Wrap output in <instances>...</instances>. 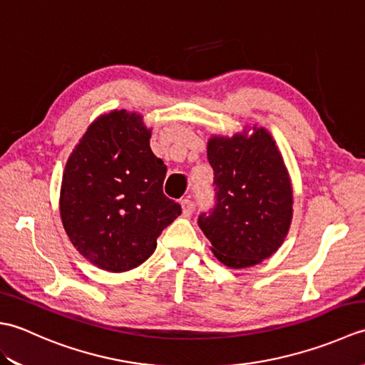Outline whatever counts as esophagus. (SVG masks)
Masks as SVG:
<instances>
[{
  "label": "esophagus",
  "mask_w": 365,
  "mask_h": 365,
  "mask_svg": "<svg viewBox=\"0 0 365 365\" xmlns=\"http://www.w3.org/2000/svg\"><path fill=\"white\" fill-rule=\"evenodd\" d=\"M180 204H182V212L185 216H190L192 213V210H195V204H192V200L190 197L183 199Z\"/></svg>",
  "instance_id": "esophagus-1"
}]
</instances>
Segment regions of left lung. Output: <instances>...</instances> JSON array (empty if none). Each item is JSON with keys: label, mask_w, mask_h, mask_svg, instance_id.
<instances>
[{"label": "left lung", "mask_w": 365, "mask_h": 365, "mask_svg": "<svg viewBox=\"0 0 365 365\" xmlns=\"http://www.w3.org/2000/svg\"><path fill=\"white\" fill-rule=\"evenodd\" d=\"M207 158L213 168L215 207L197 222L213 254L230 268L273 255L292 222V183L276 143L265 128L246 138L215 136Z\"/></svg>", "instance_id": "left-lung-1"}]
</instances>
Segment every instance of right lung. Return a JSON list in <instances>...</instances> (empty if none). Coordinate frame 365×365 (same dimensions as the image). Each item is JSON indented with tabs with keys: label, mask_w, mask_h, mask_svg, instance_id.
I'll return each instance as SVG.
<instances>
[{
	"label": "right lung",
	"mask_w": 365,
	"mask_h": 365,
	"mask_svg": "<svg viewBox=\"0 0 365 365\" xmlns=\"http://www.w3.org/2000/svg\"><path fill=\"white\" fill-rule=\"evenodd\" d=\"M166 165L136 113L113 111L89 125L64 169L61 218L84 257L128 271L150 257L182 207L163 192Z\"/></svg>",
	"instance_id": "right-lung-1"
}]
</instances>
